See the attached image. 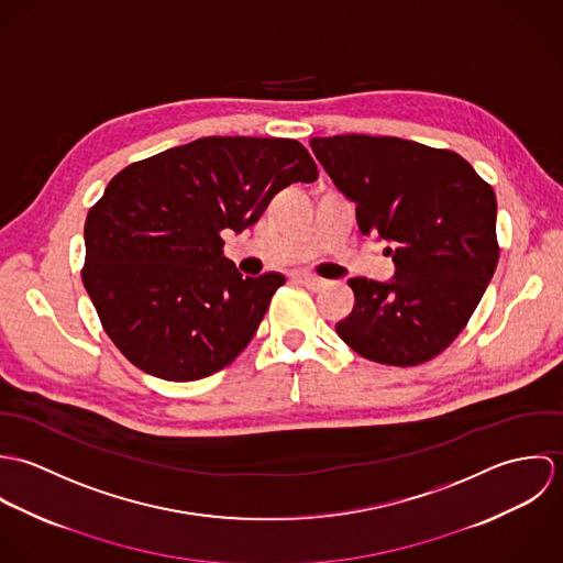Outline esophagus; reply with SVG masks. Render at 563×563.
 Returning <instances> with one entry per match:
<instances>
[{"instance_id": "obj_1", "label": "esophagus", "mask_w": 563, "mask_h": 563, "mask_svg": "<svg viewBox=\"0 0 563 563\" xmlns=\"http://www.w3.org/2000/svg\"><path fill=\"white\" fill-rule=\"evenodd\" d=\"M295 279H297L299 284H303L306 288L314 290V292L324 288V279H321V277H314V275H310V273H297V275H295Z\"/></svg>"}]
</instances>
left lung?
<instances>
[{
    "mask_svg": "<svg viewBox=\"0 0 563 563\" xmlns=\"http://www.w3.org/2000/svg\"><path fill=\"white\" fill-rule=\"evenodd\" d=\"M333 184L357 203L364 236L393 242V282H349L355 306L335 324L362 357L418 366L468 324L498 264L496 197L460 154L395 136L310 141Z\"/></svg>",
    "mask_w": 563,
    "mask_h": 563,
    "instance_id": "left-lung-1",
    "label": "left lung"
}]
</instances>
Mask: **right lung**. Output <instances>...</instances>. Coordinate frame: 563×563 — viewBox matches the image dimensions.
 <instances>
[{
  "mask_svg": "<svg viewBox=\"0 0 563 563\" xmlns=\"http://www.w3.org/2000/svg\"><path fill=\"white\" fill-rule=\"evenodd\" d=\"M317 177L299 141L251 136L199 139L119 170L88 210L81 266L117 349L166 382L232 364L286 279H242L221 234L246 230L282 188Z\"/></svg>",
  "mask_w": 563,
  "mask_h": 563,
  "instance_id": "1",
  "label": "right lung"
}]
</instances>
